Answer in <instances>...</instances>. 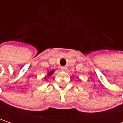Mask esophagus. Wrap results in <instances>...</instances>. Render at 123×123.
I'll return each mask as SVG.
<instances>
[{"instance_id":"34e87169","label":"esophagus","mask_w":123,"mask_h":123,"mask_svg":"<svg viewBox=\"0 0 123 123\" xmlns=\"http://www.w3.org/2000/svg\"><path fill=\"white\" fill-rule=\"evenodd\" d=\"M61 68L62 70H63V71H65L67 70V67H65V66H61Z\"/></svg>"}]
</instances>
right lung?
<instances>
[{
    "instance_id": "1",
    "label": "right lung",
    "mask_w": 123,
    "mask_h": 123,
    "mask_svg": "<svg viewBox=\"0 0 123 123\" xmlns=\"http://www.w3.org/2000/svg\"><path fill=\"white\" fill-rule=\"evenodd\" d=\"M52 73H53V71H51V72H50V73H48V75H51Z\"/></svg>"
}]
</instances>
